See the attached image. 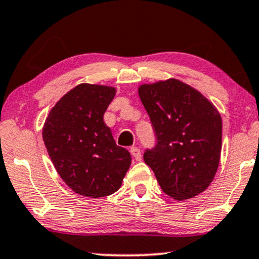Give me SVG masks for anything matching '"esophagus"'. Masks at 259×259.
Instances as JSON below:
<instances>
[{"instance_id": "1", "label": "esophagus", "mask_w": 259, "mask_h": 259, "mask_svg": "<svg viewBox=\"0 0 259 259\" xmlns=\"http://www.w3.org/2000/svg\"><path fill=\"white\" fill-rule=\"evenodd\" d=\"M130 153H132V155L134 158H135L136 160H141L142 155H141V151H140V148L132 147V148H130Z\"/></svg>"}]
</instances>
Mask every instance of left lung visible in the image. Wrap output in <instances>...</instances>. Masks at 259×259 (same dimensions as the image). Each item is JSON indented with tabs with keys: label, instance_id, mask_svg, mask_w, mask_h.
I'll use <instances>...</instances> for the list:
<instances>
[{
	"label": "left lung",
	"instance_id": "8db88e82",
	"mask_svg": "<svg viewBox=\"0 0 259 259\" xmlns=\"http://www.w3.org/2000/svg\"><path fill=\"white\" fill-rule=\"evenodd\" d=\"M157 143L145 163L163 192L176 200L200 194L212 182L222 148V119L198 90L170 78L139 88Z\"/></svg>",
	"mask_w": 259,
	"mask_h": 259
}]
</instances>
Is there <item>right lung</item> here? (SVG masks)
I'll return each mask as SVG.
<instances>
[{
  "label": "right lung",
  "instance_id": "right-lung-1",
  "mask_svg": "<svg viewBox=\"0 0 259 259\" xmlns=\"http://www.w3.org/2000/svg\"><path fill=\"white\" fill-rule=\"evenodd\" d=\"M114 95L112 87L79 84L55 104L43 126V141L58 174L84 197L113 194L132 164V155L117 146L104 121Z\"/></svg>",
  "mask_w": 259,
  "mask_h": 259
}]
</instances>
